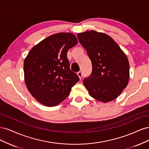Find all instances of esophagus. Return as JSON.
I'll list each match as a JSON object with an SVG mask.
<instances>
[{"mask_svg":"<svg viewBox=\"0 0 149 149\" xmlns=\"http://www.w3.org/2000/svg\"><path fill=\"white\" fill-rule=\"evenodd\" d=\"M77 74H78V76H79V78L80 79H81L82 76H83V73H82V72H81V71H79V72H78Z\"/></svg>","mask_w":149,"mask_h":149,"instance_id":"34e87169","label":"esophagus"}]
</instances>
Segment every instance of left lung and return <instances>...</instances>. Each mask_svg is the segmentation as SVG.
<instances>
[{
	"instance_id": "left-lung-1",
	"label": "left lung",
	"mask_w": 149,
	"mask_h": 149,
	"mask_svg": "<svg viewBox=\"0 0 149 149\" xmlns=\"http://www.w3.org/2000/svg\"><path fill=\"white\" fill-rule=\"evenodd\" d=\"M92 63V73L83 84L91 97L104 102L115 100L129 82L127 56L109 35L96 31L77 35Z\"/></svg>"
}]
</instances>
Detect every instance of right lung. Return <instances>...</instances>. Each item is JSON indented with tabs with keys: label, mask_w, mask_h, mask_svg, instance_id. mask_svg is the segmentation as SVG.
Masks as SVG:
<instances>
[{
	"label": "right lung",
	"mask_w": 149,
	"mask_h": 149,
	"mask_svg": "<svg viewBox=\"0 0 149 149\" xmlns=\"http://www.w3.org/2000/svg\"><path fill=\"white\" fill-rule=\"evenodd\" d=\"M78 43L71 33H58L34 46L24 60L25 82L39 102L54 106L63 101L79 81L70 70L67 52Z\"/></svg>",
	"instance_id": "add662e5"
}]
</instances>
